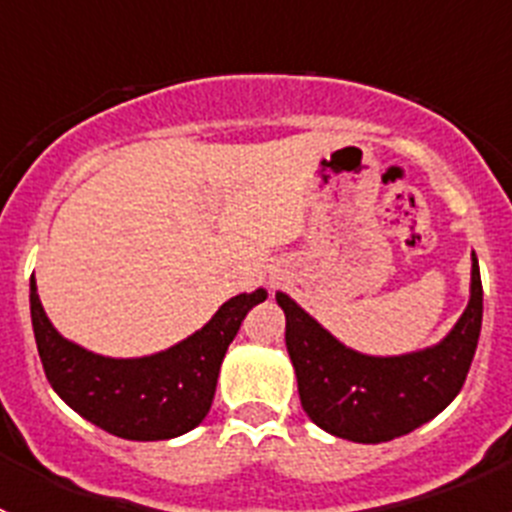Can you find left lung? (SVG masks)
I'll return each instance as SVG.
<instances>
[{
	"label": "left lung",
	"mask_w": 512,
	"mask_h": 512,
	"mask_svg": "<svg viewBox=\"0 0 512 512\" xmlns=\"http://www.w3.org/2000/svg\"><path fill=\"white\" fill-rule=\"evenodd\" d=\"M289 359L307 418L330 436L382 443L436 418L467 379L482 328V279L472 251L467 310L438 343L400 356H369L343 346L284 292Z\"/></svg>",
	"instance_id": "obj_1"
}]
</instances>
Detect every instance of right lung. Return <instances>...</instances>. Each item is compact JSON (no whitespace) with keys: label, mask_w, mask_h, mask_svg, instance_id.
<instances>
[{"label":"right lung","mask_w":512,"mask_h":512,"mask_svg":"<svg viewBox=\"0 0 512 512\" xmlns=\"http://www.w3.org/2000/svg\"><path fill=\"white\" fill-rule=\"evenodd\" d=\"M269 297L266 289L235 295L166 351L138 359L94 354L63 338L45 315L30 279V318L45 377L71 410L128 441H166L197 428L210 413L217 374L243 318Z\"/></svg>","instance_id":"obj_1"}]
</instances>
